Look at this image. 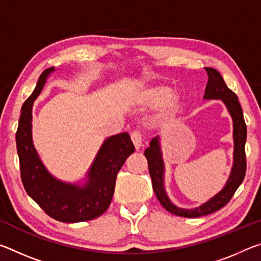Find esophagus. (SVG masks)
<instances>
[{"instance_id": "1", "label": "esophagus", "mask_w": 261, "mask_h": 261, "mask_svg": "<svg viewBox=\"0 0 261 261\" xmlns=\"http://www.w3.org/2000/svg\"><path fill=\"white\" fill-rule=\"evenodd\" d=\"M131 139L134 143L136 149H139L141 146V134L139 131H134L131 134Z\"/></svg>"}]
</instances>
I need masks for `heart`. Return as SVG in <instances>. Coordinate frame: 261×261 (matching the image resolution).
I'll use <instances>...</instances> for the list:
<instances>
[{"instance_id": "1", "label": "heart", "mask_w": 261, "mask_h": 261, "mask_svg": "<svg viewBox=\"0 0 261 261\" xmlns=\"http://www.w3.org/2000/svg\"><path fill=\"white\" fill-rule=\"evenodd\" d=\"M139 103L146 108H155L161 106L158 114L154 117V123L158 125H167L173 121L178 113L180 106V98L168 86H152L143 91Z\"/></svg>"}]
</instances>
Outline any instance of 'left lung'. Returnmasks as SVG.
<instances>
[{
  "mask_svg": "<svg viewBox=\"0 0 261 261\" xmlns=\"http://www.w3.org/2000/svg\"><path fill=\"white\" fill-rule=\"evenodd\" d=\"M208 74L204 99H220L226 105L229 114L232 117L233 123V165L231 173L227 180V184L221 191L211 198L208 201L196 208L187 210L175 206L168 198L163 184V175H165V165L160 146V138L155 137L149 143V147L144 152L148 162V170L152 178V185L154 193L160 201V204L171 214L184 216V218H199L202 215H208L219 211L226 206L236 192L238 187L242 184L246 173V155H245V143H246V124L243 117V110L238 101L237 95L228 88L223 78L218 70L213 68H205Z\"/></svg>",
  "mask_w": 261,
  "mask_h": 261,
  "instance_id": "left-lung-1",
  "label": "left lung"
}]
</instances>
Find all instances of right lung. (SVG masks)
<instances>
[{
    "label": "right lung",
    "instance_id": "1",
    "mask_svg": "<svg viewBox=\"0 0 261 261\" xmlns=\"http://www.w3.org/2000/svg\"><path fill=\"white\" fill-rule=\"evenodd\" d=\"M54 67L43 71L33 93L21 106L16 132L20 177L29 196L50 216L61 222L93 220L103 214L113 199L117 173L127 156L135 152L129 134L109 137L96 154L84 185L55 178L43 166L32 140V107Z\"/></svg>",
    "mask_w": 261,
    "mask_h": 261
}]
</instances>
